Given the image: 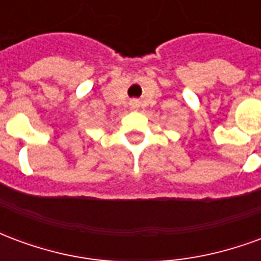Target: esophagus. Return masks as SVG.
<instances>
[{
	"label": "esophagus",
	"mask_w": 261,
	"mask_h": 261,
	"mask_svg": "<svg viewBox=\"0 0 261 261\" xmlns=\"http://www.w3.org/2000/svg\"><path fill=\"white\" fill-rule=\"evenodd\" d=\"M131 106H133V108H138V102H137V100H133V102H131Z\"/></svg>",
	"instance_id": "obj_1"
}]
</instances>
